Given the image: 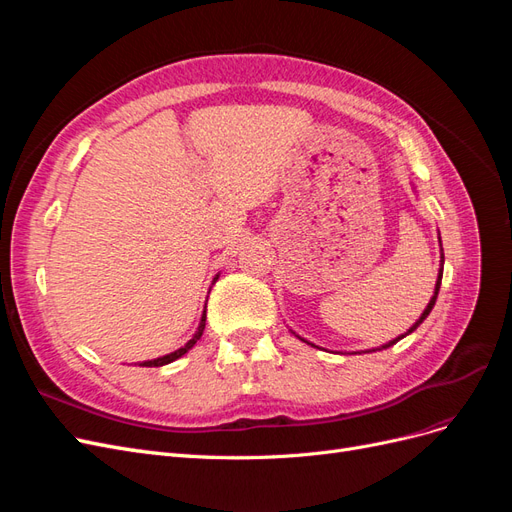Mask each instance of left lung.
Here are the masks:
<instances>
[{
	"instance_id": "obj_1",
	"label": "left lung",
	"mask_w": 512,
	"mask_h": 512,
	"mask_svg": "<svg viewBox=\"0 0 512 512\" xmlns=\"http://www.w3.org/2000/svg\"><path fill=\"white\" fill-rule=\"evenodd\" d=\"M414 192H416V188H414ZM438 235H440V232H438ZM440 239V237H438ZM440 250H442V241H440ZM442 269H444V254L440 252V269H438V280H436V288H433V294H431V299H429V303H427V307L423 309V314L421 316H418V320L412 324V327L404 333V335H397L395 339H391V342H386V344H382V346H378V348H369V350H361V352H376V350H384V348H391V346H395L397 342H399V339H404L406 335H410V333H414L418 327H421V324H423V320L431 314V309H433V305H436V299H438V292H440V284H442ZM290 333L292 335H297V333H294L292 329H290ZM299 339H301V342H305V344H309V346H314L312 342H307V339L305 337H301V335H297ZM314 348H318V346H314ZM354 354V352H352Z\"/></svg>"
}]
</instances>
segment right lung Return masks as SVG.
Returning a JSON list of instances; mask_svg holds the SVG:
<instances>
[{
	"label": "right lung",
	"instance_id": "right-lung-1",
	"mask_svg": "<svg viewBox=\"0 0 512 512\" xmlns=\"http://www.w3.org/2000/svg\"><path fill=\"white\" fill-rule=\"evenodd\" d=\"M218 277H220V273L213 277V284L218 282ZM205 322H207V303H205V309H203V314H200V322H198V329H196V333L192 335V339L188 344H183L181 348H177L175 352H170V354H164V356H158V359H151V361H141V363H134V365H141V367H162V365H168V363H173V361H177V359H181V356L185 354V352H190L192 348H194V344L198 342L200 337H203V331H205Z\"/></svg>",
	"mask_w": 512,
	"mask_h": 512
}]
</instances>
